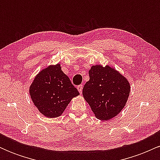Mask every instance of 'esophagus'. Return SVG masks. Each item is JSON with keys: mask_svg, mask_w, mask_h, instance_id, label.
I'll use <instances>...</instances> for the list:
<instances>
[{"mask_svg": "<svg viewBox=\"0 0 160 160\" xmlns=\"http://www.w3.org/2000/svg\"><path fill=\"white\" fill-rule=\"evenodd\" d=\"M78 89L79 92H80V94H81L82 92V85H79V86H78Z\"/></svg>", "mask_w": 160, "mask_h": 160, "instance_id": "esophagus-1", "label": "esophagus"}]
</instances>
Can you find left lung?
I'll list each match as a JSON object with an SVG mask.
<instances>
[{"label":"left lung","instance_id":"8db88e82","mask_svg":"<svg viewBox=\"0 0 160 160\" xmlns=\"http://www.w3.org/2000/svg\"><path fill=\"white\" fill-rule=\"evenodd\" d=\"M89 80L82 89V95L95 117L109 120L120 113L127 102L130 83L118 71L106 65H92Z\"/></svg>","mask_w":160,"mask_h":160}]
</instances>
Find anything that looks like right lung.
Segmentation results:
<instances>
[{
  "instance_id": "1",
  "label": "right lung",
  "mask_w": 160,
  "mask_h": 160,
  "mask_svg": "<svg viewBox=\"0 0 160 160\" xmlns=\"http://www.w3.org/2000/svg\"><path fill=\"white\" fill-rule=\"evenodd\" d=\"M34 106L45 117L61 116L71 99L80 95L68 77L62 71L61 65H49L40 71L29 87Z\"/></svg>"
}]
</instances>
